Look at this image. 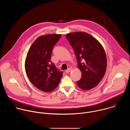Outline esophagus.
Listing matches in <instances>:
<instances>
[{
  "mask_svg": "<svg viewBox=\"0 0 130 130\" xmlns=\"http://www.w3.org/2000/svg\"><path fill=\"white\" fill-rule=\"evenodd\" d=\"M72 69L71 68H69L67 70H66L65 71V72H66V73H69V72H71V71H72Z\"/></svg>",
  "mask_w": 130,
  "mask_h": 130,
  "instance_id": "obj_1",
  "label": "esophagus"
}]
</instances>
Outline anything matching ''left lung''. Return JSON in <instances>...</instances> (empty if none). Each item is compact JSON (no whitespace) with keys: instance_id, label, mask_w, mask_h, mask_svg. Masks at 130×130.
<instances>
[{"instance_id":"left-lung-1","label":"left lung","mask_w":130,"mask_h":130,"mask_svg":"<svg viewBox=\"0 0 130 130\" xmlns=\"http://www.w3.org/2000/svg\"><path fill=\"white\" fill-rule=\"evenodd\" d=\"M66 38L75 52L78 67L82 73L81 79L77 82L78 86L84 90L93 88L99 84L106 70L107 59L103 46L86 32L69 33Z\"/></svg>"}]
</instances>
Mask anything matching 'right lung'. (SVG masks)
I'll use <instances>...</instances> for the list:
<instances>
[{"label": "right lung", "mask_w": 130, "mask_h": 130, "mask_svg": "<svg viewBox=\"0 0 130 130\" xmlns=\"http://www.w3.org/2000/svg\"><path fill=\"white\" fill-rule=\"evenodd\" d=\"M61 35L49 34L40 36L27 53L25 63L26 74L30 82L41 91H53L59 84L63 76V73L50 60L53 46Z\"/></svg>", "instance_id": "obj_1"}]
</instances>
